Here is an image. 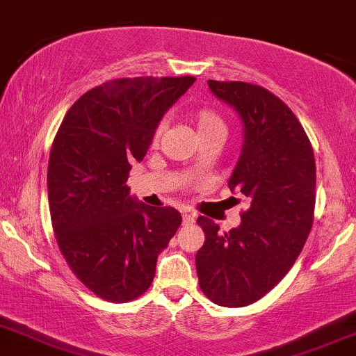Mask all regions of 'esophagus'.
I'll list each match as a JSON object with an SVG mask.
<instances>
[{
  "label": "esophagus",
  "instance_id": "esophagus-1",
  "mask_svg": "<svg viewBox=\"0 0 356 356\" xmlns=\"http://www.w3.org/2000/svg\"><path fill=\"white\" fill-rule=\"evenodd\" d=\"M195 220V214L194 212L191 211H182V222L186 224V226H189V224H192Z\"/></svg>",
  "mask_w": 356,
  "mask_h": 356
}]
</instances>
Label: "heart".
Wrapping results in <instances>:
<instances>
[{"mask_svg": "<svg viewBox=\"0 0 356 356\" xmlns=\"http://www.w3.org/2000/svg\"><path fill=\"white\" fill-rule=\"evenodd\" d=\"M192 122H194L195 129H197L199 137L201 140L211 137H224L226 136V122L222 120V117L218 112L211 108H199L192 113ZM161 134V130L157 132Z\"/></svg>", "mask_w": 356, "mask_h": 356, "instance_id": "b5f03b06", "label": "heart"}]
</instances>
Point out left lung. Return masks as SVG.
<instances>
[{
    "mask_svg": "<svg viewBox=\"0 0 356 356\" xmlns=\"http://www.w3.org/2000/svg\"><path fill=\"white\" fill-rule=\"evenodd\" d=\"M207 83L243 124V147L227 186L251 206L229 232L197 219L206 241L195 269L212 303L239 308L271 291L300 256L313 224L316 167L309 138L283 100L246 81Z\"/></svg>",
    "mask_w": 356,
    "mask_h": 356,
    "instance_id": "left-lung-1",
    "label": "left lung"
}]
</instances>
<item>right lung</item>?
I'll list each match as a JSON object with an SVG mask.
<instances>
[{
    "label": "right lung",
    "instance_id": "add662e5",
    "mask_svg": "<svg viewBox=\"0 0 356 356\" xmlns=\"http://www.w3.org/2000/svg\"><path fill=\"white\" fill-rule=\"evenodd\" d=\"M194 81H107L72 105L53 140L47 179L56 243L75 276L104 300L124 303L147 291L157 256L181 226V212L140 202L127 179Z\"/></svg>",
    "mask_w": 356,
    "mask_h": 356
}]
</instances>
